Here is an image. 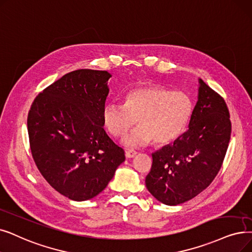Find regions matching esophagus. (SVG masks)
<instances>
[{
	"mask_svg": "<svg viewBox=\"0 0 252 252\" xmlns=\"http://www.w3.org/2000/svg\"><path fill=\"white\" fill-rule=\"evenodd\" d=\"M136 155H137V151H135L133 149H128V150L126 151V158H132L136 157Z\"/></svg>",
	"mask_w": 252,
	"mask_h": 252,
	"instance_id": "esophagus-1",
	"label": "esophagus"
}]
</instances>
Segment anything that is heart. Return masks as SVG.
<instances>
[{"label": "heart", "mask_w": 252, "mask_h": 252, "mask_svg": "<svg viewBox=\"0 0 252 252\" xmlns=\"http://www.w3.org/2000/svg\"><path fill=\"white\" fill-rule=\"evenodd\" d=\"M193 112L190 96L182 92H171L159 85H145L130 90L124 105L108 103L104 106L102 120L109 134L119 137L140 125L122 139L127 148H137L155 140L169 144L187 129Z\"/></svg>", "instance_id": "1"}]
</instances>
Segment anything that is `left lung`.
<instances>
[{
    "label": "left lung",
    "instance_id": "8db88e82",
    "mask_svg": "<svg viewBox=\"0 0 252 252\" xmlns=\"http://www.w3.org/2000/svg\"><path fill=\"white\" fill-rule=\"evenodd\" d=\"M231 132L224 100L199 78L198 101L189 129L152 153V167L145 179L148 191L168 206L198 195L220 172Z\"/></svg>",
    "mask_w": 252,
    "mask_h": 252
}]
</instances>
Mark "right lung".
<instances>
[{"label": "right lung", "instance_id": "add662e5", "mask_svg": "<svg viewBox=\"0 0 252 252\" xmlns=\"http://www.w3.org/2000/svg\"><path fill=\"white\" fill-rule=\"evenodd\" d=\"M107 71L63 75L37 95L28 116L32 158L51 187L70 200L94 198L126 159L104 129Z\"/></svg>", "mask_w": 252, "mask_h": 252}]
</instances>
